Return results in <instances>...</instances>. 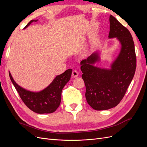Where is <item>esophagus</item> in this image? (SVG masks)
I'll return each instance as SVG.
<instances>
[{"mask_svg": "<svg viewBox=\"0 0 147 147\" xmlns=\"http://www.w3.org/2000/svg\"><path fill=\"white\" fill-rule=\"evenodd\" d=\"M78 72H77V70H73L72 71V77H78Z\"/></svg>", "mask_w": 147, "mask_h": 147, "instance_id": "34e87169", "label": "esophagus"}]
</instances>
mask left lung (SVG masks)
I'll return each instance as SVG.
<instances>
[{"instance_id":"1","label":"left lung","mask_w":147,"mask_h":147,"mask_svg":"<svg viewBox=\"0 0 147 147\" xmlns=\"http://www.w3.org/2000/svg\"><path fill=\"white\" fill-rule=\"evenodd\" d=\"M109 21V38L117 37L121 44V51L111 69H100L92 65L99 60L97 53L80 63L86 101L96 110H108L119 104L136 69L134 43L130 32L112 15Z\"/></svg>"}]
</instances>
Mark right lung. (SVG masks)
Returning a JSON list of instances; mask_svg holds the SVG:
<instances>
[{
    "mask_svg": "<svg viewBox=\"0 0 147 147\" xmlns=\"http://www.w3.org/2000/svg\"><path fill=\"white\" fill-rule=\"evenodd\" d=\"M34 21L31 20L25 28ZM72 74V69H69L57 76L45 90L40 92H34L26 90L18 85L13 79L9 72V76L21 100L33 112L39 114L51 113L58 108L61 101V92L63 88L67 83Z\"/></svg>",
    "mask_w": 147,
    "mask_h": 147,
    "instance_id": "right-lung-1",
    "label": "right lung"
}]
</instances>
